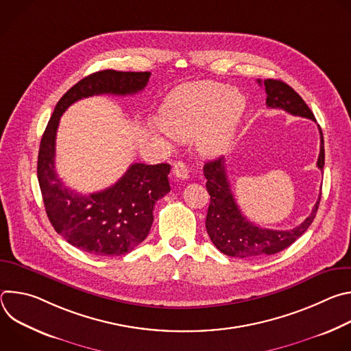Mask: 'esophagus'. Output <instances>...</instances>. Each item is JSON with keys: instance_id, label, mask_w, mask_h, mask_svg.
Instances as JSON below:
<instances>
[{"instance_id": "34e87169", "label": "esophagus", "mask_w": 351, "mask_h": 351, "mask_svg": "<svg viewBox=\"0 0 351 351\" xmlns=\"http://www.w3.org/2000/svg\"><path fill=\"white\" fill-rule=\"evenodd\" d=\"M172 173L175 178H178L179 180H186L189 178V169L186 168L184 162L182 161H178L173 164V168H172Z\"/></svg>"}]
</instances>
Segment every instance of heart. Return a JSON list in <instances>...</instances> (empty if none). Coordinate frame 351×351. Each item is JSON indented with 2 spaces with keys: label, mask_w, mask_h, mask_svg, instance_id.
<instances>
[{
  "label": "heart",
  "mask_w": 351,
  "mask_h": 351,
  "mask_svg": "<svg viewBox=\"0 0 351 351\" xmlns=\"http://www.w3.org/2000/svg\"><path fill=\"white\" fill-rule=\"evenodd\" d=\"M245 110V99L239 91L215 82H197L176 88L164 107L165 125L157 132L167 137L172 133L193 138L208 129L199 140V148L207 156L226 152Z\"/></svg>",
  "instance_id": "b5f03b06"
}]
</instances>
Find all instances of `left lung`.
<instances>
[{
    "instance_id": "1",
    "label": "left lung",
    "mask_w": 351,
    "mask_h": 351,
    "mask_svg": "<svg viewBox=\"0 0 351 351\" xmlns=\"http://www.w3.org/2000/svg\"><path fill=\"white\" fill-rule=\"evenodd\" d=\"M257 82L260 84L263 83L261 80ZM264 87L267 91V106L269 108H279L294 117H303L317 122L304 99L285 82L265 79ZM318 128L321 134V148L317 167L322 171L325 164V149L322 130L319 125ZM204 176L207 179V190L211 195L206 219L207 233L219 252L229 257L260 258L282 252L310 228L318 211L321 195L313 208V213L298 226L289 230L260 228L250 222L236 204L226 176L223 157L206 162Z\"/></svg>"
}]
</instances>
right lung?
I'll return each instance as SVG.
<instances>
[{
	"mask_svg": "<svg viewBox=\"0 0 351 351\" xmlns=\"http://www.w3.org/2000/svg\"><path fill=\"white\" fill-rule=\"evenodd\" d=\"M149 72L99 71L71 87L56 106L41 137L37 178L47 217L69 244L98 257L128 254L152 229L156 203L169 193V164H133L111 187L83 195L64 184L56 171V136L61 115L77 99L141 91Z\"/></svg>",
	"mask_w": 351,
	"mask_h": 351,
	"instance_id": "right-lung-1",
	"label": "right lung"
}]
</instances>
